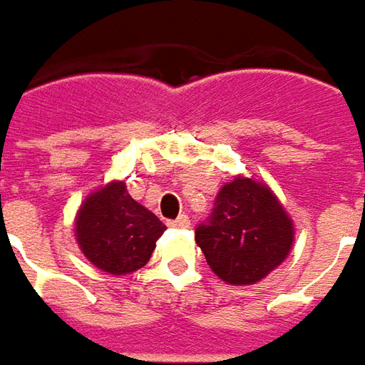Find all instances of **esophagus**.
Segmentation results:
<instances>
[{
  "label": "esophagus",
  "instance_id": "esophagus-1",
  "mask_svg": "<svg viewBox=\"0 0 365 365\" xmlns=\"http://www.w3.org/2000/svg\"><path fill=\"white\" fill-rule=\"evenodd\" d=\"M170 226H173V228H190V218H187L185 214H182V216H178L175 220H171Z\"/></svg>",
  "mask_w": 365,
  "mask_h": 365
}]
</instances>
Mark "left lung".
<instances>
[{
  "label": "left lung",
  "mask_w": 365,
  "mask_h": 365,
  "mask_svg": "<svg viewBox=\"0 0 365 365\" xmlns=\"http://www.w3.org/2000/svg\"><path fill=\"white\" fill-rule=\"evenodd\" d=\"M293 234L291 218L264 183L236 178L195 228V242L222 281L255 284L287 258Z\"/></svg>",
  "instance_id": "obj_1"
}]
</instances>
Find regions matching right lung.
I'll use <instances>...</instances> for the list:
<instances>
[{"mask_svg": "<svg viewBox=\"0 0 365 365\" xmlns=\"http://www.w3.org/2000/svg\"><path fill=\"white\" fill-rule=\"evenodd\" d=\"M163 232L165 224L135 202L123 182L86 197L76 216V240L84 257L110 274L145 267Z\"/></svg>", "mask_w": 365, "mask_h": 365, "instance_id": "right-lung-1", "label": "right lung"}]
</instances>
